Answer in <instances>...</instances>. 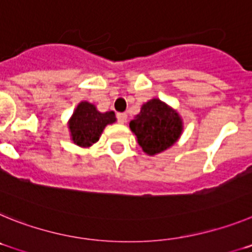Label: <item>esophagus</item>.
<instances>
[{"label":"esophagus","instance_id":"1","mask_svg":"<svg viewBox=\"0 0 252 252\" xmlns=\"http://www.w3.org/2000/svg\"><path fill=\"white\" fill-rule=\"evenodd\" d=\"M117 119L120 124H126L127 122V115L126 113H117Z\"/></svg>","mask_w":252,"mask_h":252}]
</instances>
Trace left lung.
<instances>
[{
	"label": "left lung",
	"mask_w": 252,
	"mask_h": 252,
	"mask_svg": "<svg viewBox=\"0 0 252 252\" xmlns=\"http://www.w3.org/2000/svg\"><path fill=\"white\" fill-rule=\"evenodd\" d=\"M130 128L142 151L154 157L174 145L183 133L184 126L175 108L161 99L151 98L131 120Z\"/></svg>",
	"instance_id": "1"
}]
</instances>
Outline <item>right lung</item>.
<instances>
[{
  "label": "right lung",
  "mask_w": 252,
  "mask_h": 252,
  "mask_svg": "<svg viewBox=\"0 0 252 252\" xmlns=\"http://www.w3.org/2000/svg\"><path fill=\"white\" fill-rule=\"evenodd\" d=\"M117 121L113 111L99 112L93 103L82 101L78 103L68 121L70 140L74 145L91 148L98 141L107 125Z\"/></svg>",
  "instance_id": "obj_1"
}]
</instances>
